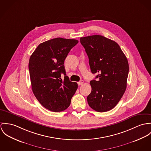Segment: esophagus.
I'll return each instance as SVG.
<instances>
[{
  "mask_svg": "<svg viewBox=\"0 0 151 151\" xmlns=\"http://www.w3.org/2000/svg\"><path fill=\"white\" fill-rule=\"evenodd\" d=\"M84 83V81L83 80H81L79 82H78V84L79 86H81V85H82Z\"/></svg>",
  "mask_w": 151,
  "mask_h": 151,
  "instance_id": "1",
  "label": "esophagus"
}]
</instances>
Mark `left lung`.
<instances>
[{
    "instance_id": "1",
    "label": "left lung",
    "mask_w": 151,
    "mask_h": 151,
    "mask_svg": "<svg viewBox=\"0 0 151 151\" xmlns=\"http://www.w3.org/2000/svg\"><path fill=\"white\" fill-rule=\"evenodd\" d=\"M93 73H99L90 83L87 96L89 106L104 112L113 109L122 97L127 87L129 67L127 59L116 42L101 35L82 37Z\"/></svg>"
}]
</instances>
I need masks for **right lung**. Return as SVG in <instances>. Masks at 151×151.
<instances>
[{"mask_svg":"<svg viewBox=\"0 0 151 151\" xmlns=\"http://www.w3.org/2000/svg\"><path fill=\"white\" fill-rule=\"evenodd\" d=\"M78 43L76 39H50L40 43L29 58L32 91L41 105L51 111L65 110L78 88L77 83L70 82L66 75L64 65L69 52Z\"/></svg>","mask_w":151,"mask_h":151,"instance_id":"1","label":"right lung"}]
</instances>
